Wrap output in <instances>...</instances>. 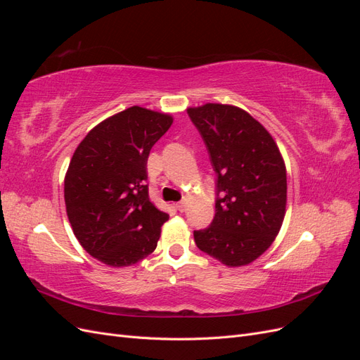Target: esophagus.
Instances as JSON below:
<instances>
[{"mask_svg": "<svg viewBox=\"0 0 360 360\" xmlns=\"http://www.w3.org/2000/svg\"><path fill=\"white\" fill-rule=\"evenodd\" d=\"M176 207H177V210H179V212H184V210H186V202H184V201H180V202H177V204H176Z\"/></svg>", "mask_w": 360, "mask_h": 360, "instance_id": "esophagus-1", "label": "esophagus"}]
</instances>
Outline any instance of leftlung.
<instances>
[{
  "label": "left lung",
  "instance_id": "left-lung-1",
  "mask_svg": "<svg viewBox=\"0 0 360 360\" xmlns=\"http://www.w3.org/2000/svg\"><path fill=\"white\" fill-rule=\"evenodd\" d=\"M188 114L216 172L214 217L193 231L202 252L225 266H245L266 252L285 216L287 171L271 135L246 111L205 103Z\"/></svg>",
  "mask_w": 360,
  "mask_h": 360
}]
</instances>
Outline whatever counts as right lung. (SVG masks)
Here are the masks:
<instances>
[{"mask_svg": "<svg viewBox=\"0 0 360 360\" xmlns=\"http://www.w3.org/2000/svg\"><path fill=\"white\" fill-rule=\"evenodd\" d=\"M172 117L132 106L103 120L75 150L64 179L73 234L111 267L132 266L153 252L168 214L148 198L147 159Z\"/></svg>", "mask_w": 360, "mask_h": 360, "instance_id": "obj_1", "label": "right lung"}]
</instances>
